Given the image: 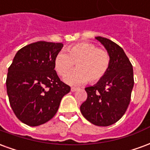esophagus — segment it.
<instances>
[{
    "label": "esophagus",
    "instance_id": "34e87169",
    "mask_svg": "<svg viewBox=\"0 0 150 150\" xmlns=\"http://www.w3.org/2000/svg\"><path fill=\"white\" fill-rule=\"evenodd\" d=\"M71 91H73V92H74V91H77V90H78V88H71Z\"/></svg>",
    "mask_w": 150,
    "mask_h": 150
}]
</instances>
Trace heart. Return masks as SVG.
Wrapping results in <instances>:
<instances>
[{
  "instance_id": "obj_1",
  "label": "heart",
  "mask_w": 150,
  "mask_h": 150,
  "mask_svg": "<svg viewBox=\"0 0 150 150\" xmlns=\"http://www.w3.org/2000/svg\"><path fill=\"white\" fill-rule=\"evenodd\" d=\"M75 64V71L64 78L70 85L96 83L104 78L109 69L110 56L104 50L91 42H82L67 47L65 53H59L54 65L60 76H65Z\"/></svg>"
}]
</instances>
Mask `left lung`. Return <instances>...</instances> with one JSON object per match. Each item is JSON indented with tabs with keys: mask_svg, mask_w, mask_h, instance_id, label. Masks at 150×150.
<instances>
[{
	"mask_svg": "<svg viewBox=\"0 0 150 150\" xmlns=\"http://www.w3.org/2000/svg\"><path fill=\"white\" fill-rule=\"evenodd\" d=\"M96 38L110 56L109 69L96 84L85 88L88 98L80 106L83 116L97 126H108L125 113L134 84L133 69L124 50L112 41Z\"/></svg>",
	"mask_w": 150,
	"mask_h": 150,
	"instance_id": "left-lung-1",
	"label": "left lung"
}]
</instances>
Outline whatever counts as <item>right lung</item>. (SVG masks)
<instances>
[{"label": "right lung", "instance_id": "add662e5", "mask_svg": "<svg viewBox=\"0 0 150 150\" xmlns=\"http://www.w3.org/2000/svg\"><path fill=\"white\" fill-rule=\"evenodd\" d=\"M62 43L40 41L18 50L8 69L6 88L13 112L29 126L52 119L62 98L71 91L60 80L54 60Z\"/></svg>", "mask_w": 150, "mask_h": 150}]
</instances>
